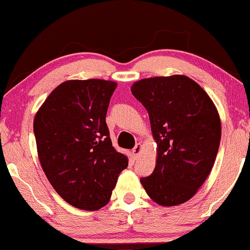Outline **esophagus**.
I'll list each match as a JSON object with an SVG mask.
<instances>
[{"label":"esophagus","instance_id":"1","mask_svg":"<svg viewBox=\"0 0 250 250\" xmlns=\"http://www.w3.org/2000/svg\"><path fill=\"white\" fill-rule=\"evenodd\" d=\"M142 148H143V145H142L141 143H137V144L135 145V147L132 148V153H134L135 158H138V157L141 156Z\"/></svg>","mask_w":250,"mask_h":250}]
</instances>
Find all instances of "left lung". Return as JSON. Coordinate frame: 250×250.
<instances>
[{"instance_id": "left-lung-1", "label": "left lung", "mask_w": 250, "mask_h": 250, "mask_svg": "<svg viewBox=\"0 0 250 250\" xmlns=\"http://www.w3.org/2000/svg\"><path fill=\"white\" fill-rule=\"evenodd\" d=\"M131 93L146 108L157 143L156 167L141 183L162 207L185 203L203 185L216 160L222 137L217 107L183 75L137 81Z\"/></svg>"}]
</instances>
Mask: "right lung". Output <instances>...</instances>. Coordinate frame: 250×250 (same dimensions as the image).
Returning <instances> with one entry per match:
<instances>
[{
    "mask_svg": "<svg viewBox=\"0 0 250 250\" xmlns=\"http://www.w3.org/2000/svg\"><path fill=\"white\" fill-rule=\"evenodd\" d=\"M118 84L71 80L52 91L33 121L43 172L67 203L96 211L109 202L128 158L113 147L106 125Z\"/></svg>",
    "mask_w": 250,
    "mask_h": 250,
    "instance_id": "right-lung-1",
    "label": "right lung"
}]
</instances>
